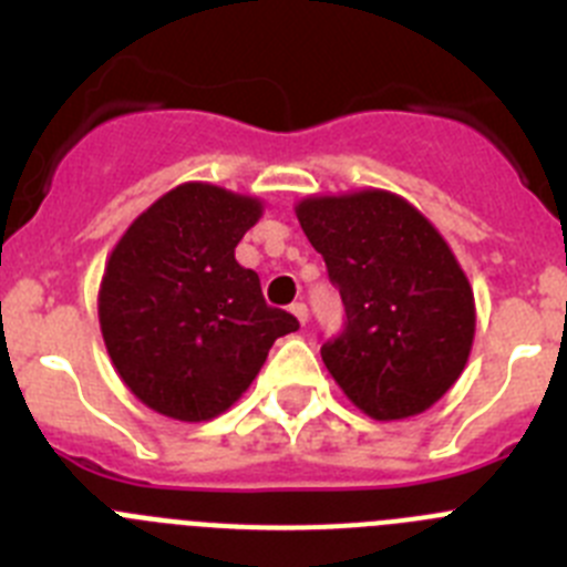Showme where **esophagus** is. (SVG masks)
Segmentation results:
<instances>
[{
	"mask_svg": "<svg viewBox=\"0 0 567 567\" xmlns=\"http://www.w3.org/2000/svg\"><path fill=\"white\" fill-rule=\"evenodd\" d=\"M290 313L299 319V324H308L310 313H308V305H305V301H293V305H290Z\"/></svg>",
	"mask_w": 567,
	"mask_h": 567,
	"instance_id": "obj_1",
	"label": "esophagus"
}]
</instances>
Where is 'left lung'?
<instances>
[{"mask_svg":"<svg viewBox=\"0 0 567 567\" xmlns=\"http://www.w3.org/2000/svg\"><path fill=\"white\" fill-rule=\"evenodd\" d=\"M296 218L347 310L341 336L321 347L327 372L372 420L431 409L464 372L475 338L473 288L456 254L385 189L310 195Z\"/></svg>","mask_w":567,"mask_h":567,"instance_id":"left-lung-1","label":"left lung"}]
</instances>
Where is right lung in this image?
<instances>
[{
    "instance_id": "right-lung-1",
    "label": "right lung",
    "mask_w": 567,
    "mask_h": 567,
    "mask_svg": "<svg viewBox=\"0 0 567 567\" xmlns=\"http://www.w3.org/2000/svg\"><path fill=\"white\" fill-rule=\"evenodd\" d=\"M262 200L206 182L178 184L125 229L97 293L116 374L156 414L206 422L251 385L299 321L268 308L259 277L235 259Z\"/></svg>"
}]
</instances>
